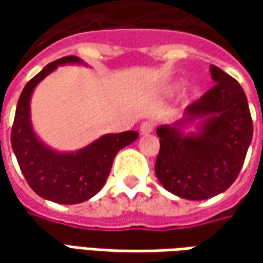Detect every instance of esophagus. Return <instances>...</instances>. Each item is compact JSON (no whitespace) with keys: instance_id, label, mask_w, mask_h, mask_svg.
Masks as SVG:
<instances>
[{"instance_id":"esophagus-1","label":"esophagus","mask_w":263,"mask_h":263,"mask_svg":"<svg viewBox=\"0 0 263 263\" xmlns=\"http://www.w3.org/2000/svg\"><path fill=\"white\" fill-rule=\"evenodd\" d=\"M154 123L152 121H143L142 124H140V133L142 135H149V133H152L154 132Z\"/></svg>"}]
</instances>
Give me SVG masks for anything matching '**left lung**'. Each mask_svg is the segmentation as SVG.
<instances>
[{"label":"left lung","mask_w":263,"mask_h":263,"mask_svg":"<svg viewBox=\"0 0 263 263\" xmlns=\"http://www.w3.org/2000/svg\"><path fill=\"white\" fill-rule=\"evenodd\" d=\"M211 76L215 85L187 106L184 117L157 130L158 180L190 200L217 196L234 183L253 136L243 87L217 66H211ZM196 118L202 121L198 135H184L181 127Z\"/></svg>","instance_id":"left-lung-1"}]
</instances>
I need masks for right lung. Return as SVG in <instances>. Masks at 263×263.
Here are the masks:
<instances>
[{
  "instance_id": "obj_1",
  "label": "right lung",
  "mask_w": 263,
  "mask_h": 263,
  "mask_svg": "<svg viewBox=\"0 0 263 263\" xmlns=\"http://www.w3.org/2000/svg\"><path fill=\"white\" fill-rule=\"evenodd\" d=\"M82 63L74 55L49 63L27 82L15 108L11 128V146L27 184L44 199L55 203H82L104 187L117 152L133 143L137 132L105 135L76 154H58L46 147L30 124V96L35 86L60 64Z\"/></svg>"
}]
</instances>
